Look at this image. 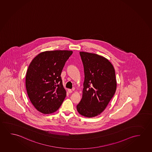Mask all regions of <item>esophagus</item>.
<instances>
[{
	"instance_id": "1",
	"label": "esophagus",
	"mask_w": 152,
	"mask_h": 152,
	"mask_svg": "<svg viewBox=\"0 0 152 152\" xmlns=\"http://www.w3.org/2000/svg\"><path fill=\"white\" fill-rule=\"evenodd\" d=\"M68 92L69 93H72V89H68Z\"/></svg>"
}]
</instances>
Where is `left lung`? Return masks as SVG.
<instances>
[{"label": "left lung", "mask_w": 152, "mask_h": 152, "mask_svg": "<svg viewBox=\"0 0 152 152\" xmlns=\"http://www.w3.org/2000/svg\"><path fill=\"white\" fill-rule=\"evenodd\" d=\"M84 66L85 79L82 99L78 112L86 117H95L103 112L116 90L114 68L103 56L80 52Z\"/></svg>", "instance_id": "left-lung-1"}]
</instances>
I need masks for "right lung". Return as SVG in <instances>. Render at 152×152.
<instances>
[{"instance_id": "right-lung-1", "label": "right lung", "mask_w": 152, "mask_h": 152, "mask_svg": "<svg viewBox=\"0 0 152 152\" xmlns=\"http://www.w3.org/2000/svg\"><path fill=\"white\" fill-rule=\"evenodd\" d=\"M72 51L42 52L36 56L26 73V87L31 103L45 114L56 112L66 96L61 73Z\"/></svg>"}]
</instances>
